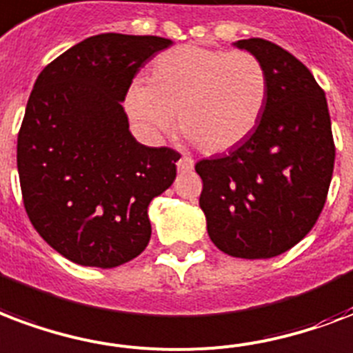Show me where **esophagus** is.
Segmentation results:
<instances>
[{"mask_svg":"<svg viewBox=\"0 0 353 353\" xmlns=\"http://www.w3.org/2000/svg\"><path fill=\"white\" fill-rule=\"evenodd\" d=\"M194 168V161L190 157H187V155H183L179 161H177V170H181V172H190Z\"/></svg>","mask_w":353,"mask_h":353,"instance_id":"1","label":"esophagus"}]
</instances>
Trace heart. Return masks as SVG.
I'll return each mask as SVG.
<instances>
[{
  "instance_id": "heart-1",
  "label": "heart",
  "mask_w": 353,
  "mask_h": 353,
  "mask_svg": "<svg viewBox=\"0 0 353 353\" xmlns=\"http://www.w3.org/2000/svg\"><path fill=\"white\" fill-rule=\"evenodd\" d=\"M265 66L248 51L179 46L152 64L150 83L133 81L125 96L129 117L146 133L179 128L209 153L246 141L265 111Z\"/></svg>"
}]
</instances>
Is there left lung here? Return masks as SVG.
I'll return each mask as SVG.
<instances>
[{"label":"left lung","mask_w":353,"mask_h":353,"mask_svg":"<svg viewBox=\"0 0 353 353\" xmlns=\"http://www.w3.org/2000/svg\"><path fill=\"white\" fill-rule=\"evenodd\" d=\"M265 66V111L246 141L201 159L200 207L224 254L270 259L313 230L326 203L335 142L324 90L307 66L263 39L239 40Z\"/></svg>","instance_id":"1"}]
</instances>
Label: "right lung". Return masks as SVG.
Instances as JSON below:
<instances>
[{"label": "right lung", "instance_id": "add662e5", "mask_svg": "<svg viewBox=\"0 0 353 353\" xmlns=\"http://www.w3.org/2000/svg\"><path fill=\"white\" fill-rule=\"evenodd\" d=\"M174 44L103 33L51 61L18 131V176L31 224L83 266L114 268L152 236L150 201L176 179L179 152L134 141L122 101L141 66Z\"/></svg>", "mask_w": 353, "mask_h": 353}]
</instances>
